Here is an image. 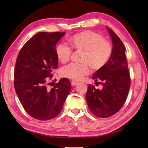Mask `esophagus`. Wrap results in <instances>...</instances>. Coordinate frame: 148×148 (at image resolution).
<instances>
[{
	"instance_id": "esophagus-1",
	"label": "esophagus",
	"mask_w": 148,
	"mask_h": 148,
	"mask_svg": "<svg viewBox=\"0 0 148 148\" xmlns=\"http://www.w3.org/2000/svg\"><path fill=\"white\" fill-rule=\"evenodd\" d=\"M71 85H72V86H76V85H77L78 83V82H77V81H72L71 82Z\"/></svg>"
}]
</instances>
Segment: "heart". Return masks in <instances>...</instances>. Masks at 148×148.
<instances>
[{"mask_svg":"<svg viewBox=\"0 0 148 148\" xmlns=\"http://www.w3.org/2000/svg\"><path fill=\"white\" fill-rule=\"evenodd\" d=\"M68 42L76 51H83L82 64L71 63L62 67L60 74L62 77L78 79L87 75L90 66L94 70L104 67L112 54L111 44L104 39L103 36L95 31L86 30L76 33L68 39ZM57 59L61 63L69 62L72 50L64 44H59L56 49Z\"/></svg>","mask_w":148,"mask_h":148,"instance_id":"1","label":"heart"}]
</instances>
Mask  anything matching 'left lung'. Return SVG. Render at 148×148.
Wrapping results in <instances>:
<instances>
[{
    "mask_svg": "<svg viewBox=\"0 0 148 148\" xmlns=\"http://www.w3.org/2000/svg\"><path fill=\"white\" fill-rule=\"evenodd\" d=\"M113 43V51L109 62L94 74L92 79L102 84L97 89L89 84L86 95L87 104L93 115L99 118H107L115 114L125 104L130 88L126 48L114 31L107 27Z\"/></svg>",
    "mask_w": 148,
    "mask_h": 148,
    "instance_id": "left-lung-1",
    "label": "left lung"
}]
</instances>
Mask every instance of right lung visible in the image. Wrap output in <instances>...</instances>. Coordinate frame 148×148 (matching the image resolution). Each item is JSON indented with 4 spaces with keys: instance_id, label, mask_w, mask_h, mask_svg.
<instances>
[{
    "instance_id": "right-lung-1",
    "label": "right lung",
    "mask_w": 148,
    "mask_h": 148,
    "mask_svg": "<svg viewBox=\"0 0 148 148\" xmlns=\"http://www.w3.org/2000/svg\"><path fill=\"white\" fill-rule=\"evenodd\" d=\"M65 33H37L24 44L16 58L15 91L26 112L39 120L56 117L71 90L66 78L56 84L51 82L53 70L58 67L56 44Z\"/></svg>"
}]
</instances>
